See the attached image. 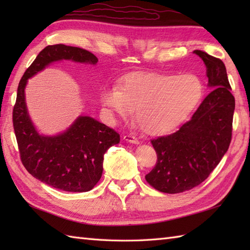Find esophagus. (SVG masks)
<instances>
[{"label": "esophagus", "mask_w": 250, "mask_h": 250, "mask_svg": "<svg viewBox=\"0 0 250 250\" xmlns=\"http://www.w3.org/2000/svg\"><path fill=\"white\" fill-rule=\"evenodd\" d=\"M124 140L126 142H130L132 144H139V140L135 139L133 135H125Z\"/></svg>", "instance_id": "esophagus-1"}]
</instances>
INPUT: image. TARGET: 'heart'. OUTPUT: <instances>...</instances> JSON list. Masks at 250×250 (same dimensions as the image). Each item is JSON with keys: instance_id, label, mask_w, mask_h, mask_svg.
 Returning a JSON list of instances; mask_svg holds the SVG:
<instances>
[{"instance_id": "obj_1", "label": "heart", "mask_w": 250, "mask_h": 250, "mask_svg": "<svg viewBox=\"0 0 250 250\" xmlns=\"http://www.w3.org/2000/svg\"><path fill=\"white\" fill-rule=\"evenodd\" d=\"M203 95L193 74H144L126 78L119 89L103 94V102L122 119L136 109L135 121L151 135L166 134L188 118Z\"/></svg>"}]
</instances>
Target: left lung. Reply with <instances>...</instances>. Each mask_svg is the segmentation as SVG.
Masks as SVG:
<instances>
[{
    "mask_svg": "<svg viewBox=\"0 0 250 250\" xmlns=\"http://www.w3.org/2000/svg\"><path fill=\"white\" fill-rule=\"evenodd\" d=\"M193 52L205 63L213 91L178 131L151 140L157 163L145 178L164 193H180L203 183L218 166L232 139L235 100L224 62L202 50Z\"/></svg>",
    "mask_w": 250,
    "mask_h": 250,
    "instance_id": "left-lung-1",
    "label": "left lung"
}]
</instances>
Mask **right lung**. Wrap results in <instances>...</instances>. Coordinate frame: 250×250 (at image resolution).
Here are the masks:
<instances>
[{
  "instance_id": "add662e5",
  "label": "right lung",
  "mask_w": 250,
  "mask_h": 250,
  "mask_svg": "<svg viewBox=\"0 0 250 250\" xmlns=\"http://www.w3.org/2000/svg\"><path fill=\"white\" fill-rule=\"evenodd\" d=\"M72 60L95 64L98 58L79 47L49 45L42 50L20 79L13 109V125L20 159L32 176L70 192H86L98 184L103 172L104 153L118 144L120 135L91 117L81 116L57 136L37 133L25 106L26 82L51 62Z\"/></svg>"
}]
</instances>
